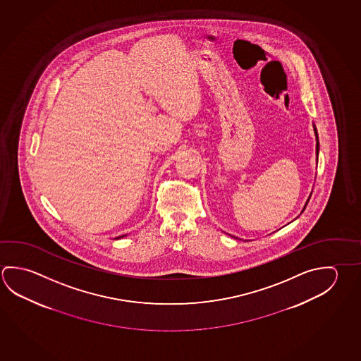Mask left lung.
Wrapping results in <instances>:
<instances>
[{
	"label": "left lung",
	"instance_id": "1",
	"mask_svg": "<svg viewBox=\"0 0 361 361\" xmlns=\"http://www.w3.org/2000/svg\"><path fill=\"white\" fill-rule=\"evenodd\" d=\"M316 137H317V140H318V134H317V130H316ZM318 151H319V143H318V140H317V146H316L317 156H318ZM308 202H310V200H308ZM307 204H308V202H307Z\"/></svg>",
	"mask_w": 361,
	"mask_h": 361
}]
</instances>
